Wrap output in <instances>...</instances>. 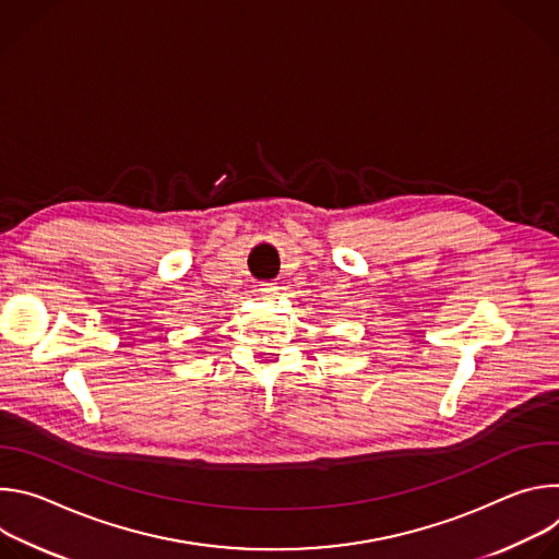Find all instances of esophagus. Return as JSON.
<instances>
[{
  "instance_id": "obj_1",
  "label": "esophagus",
  "mask_w": 559,
  "mask_h": 559,
  "mask_svg": "<svg viewBox=\"0 0 559 559\" xmlns=\"http://www.w3.org/2000/svg\"><path fill=\"white\" fill-rule=\"evenodd\" d=\"M259 292H261L265 298H274V296H276V292H278V287H276L274 283H261Z\"/></svg>"
}]
</instances>
